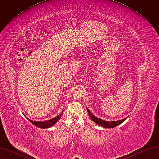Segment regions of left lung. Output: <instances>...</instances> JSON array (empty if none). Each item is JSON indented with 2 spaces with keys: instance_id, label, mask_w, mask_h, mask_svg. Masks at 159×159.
<instances>
[{
  "instance_id": "left-lung-1",
  "label": "left lung",
  "mask_w": 159,
  "mask_h": 159,
  "mask_svg": "<svg viewBox=\"0 0 159 159\" xmlns=\"http://www.w3.org/2000/svg\"><path fill=\"white\" fill-rule=\"evenodd\" d=\"M87 111L89 113V115L90 116V118H91L93 120V121H94L96 124H98V125L103 127V128H112L114 127H116V126L120 125L121 123H122L123 121H125L127 118L123 119V120H119V121H105V120H102L101 119H99L97 117H96L93 113L90 112L89 109L87 107Z\"/></svg>"
}]
</instances>
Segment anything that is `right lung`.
Instances as JSON below:
<instances>
[{
    "mask_svg": "<svg viewBox=\"0 0 159 159\" xmlns=\"http://www.w3.org/2000/svg\"><path fill=\"white\" fill-rule=\"evenodd\" d=\"M63 113V111L60 113V115L57 116V117L55 118H53L51 120H49L48 121H32L28 118H27L33 125H35L36 126L38 127V128H50L52 127L53 125H54L58 121V120H60V117L61 116V115Z\"/></svg>",
    "mask_w": 159,
    "mask_h": 159,
    "instance_id": "right-lung-1",
    "label": "right lung"
}]
</instances>
